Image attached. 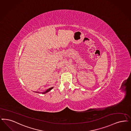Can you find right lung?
Segmentation results:
<instances>
[{"label":"right lung","mask_w":131,"mask_h":131,"mask_svg":"<svg viewBox=\"0 0 131 131\" xmlns=\"http://www.w3.org/2000/svg\"><path fill=\"white\" fill-rule=\"evenodd\" d=\"M53 88V87H51V88H49V89H47V90L46 91H45V92H43V93H41L42 94H45V93H46L47 92H49L50 91H51L52 89ZM36 93H40L39 92H36Z\"/></svg>","instance_id":"obj_1"}]
</instances>
